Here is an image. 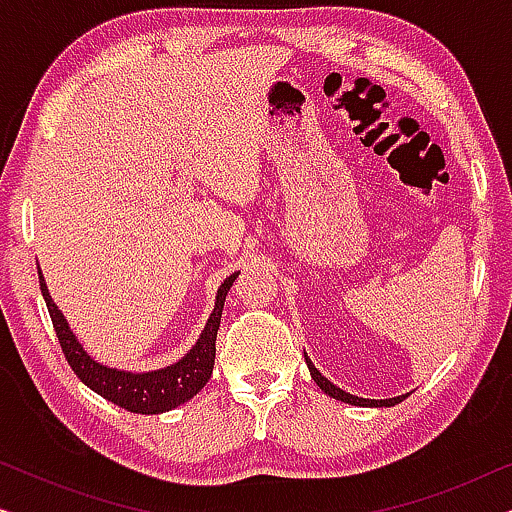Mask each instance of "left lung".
Masks as SVG:
<instances>
[{
  "label": "left lung",
  "mask_w": 512,
  "mask_h": 512,
  "mask_svg": "<svg viewBox=\"0 0 512 512\" xmlns=\"http://www.w3.org/2000/svg\"><path fill=\"white\" fill-rule=\"evenodd\" d=\"M305 361H307V368H310V375H312V380L319 384V389L324 391V394H328V396L338 398V401H342V403H352V405H375V408H382V405H396V403H401L403 398H405V396H398V398H387V401H368V398L352 396V394H347V391H342L340 387H335L333 382H328L326 377L321 375L319 370L312 366V361L307 359V356H305Z\"/></svg>",
  "instance_id": "8db88e82"
}]
</instances>
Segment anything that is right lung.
Returning <instances> with one entry per match:
<instances>
[{
  "instance_id": "obj_1",
  "label": "right lung",
  "mask_w": 512,
  "mask_h": 512,
  "mask_svg": "<svg viewBox=\"0 0 512 512\" xmlns=\"http://www.w3.org/2000/svg\"><path fill=\"white\" fill-rule=\"evenodd\" d=\"M237 277L230 275L226 282L221 284L219 296H216V305L212 317H209L205 331H202L200 340L195 342V347L188 352L184 359L167 366L163 370H153V373H123V370L104 368L100 363H95L90 356L83 352L79 342L69 331L65 317L55 307V303L48 296V289L44 279L39 275L41 296L46 300L48 314H51L55 335L62 347V354L69 363V368L74 370L76 377L95 391L107 398V401L121 405V408L130 412H139V415H158V412L172 410L177 405L186 403L188 398H193L198 391L205 387L209 377H212L214 368V354H216V333H219L221 324V312H223V300L228 296V289L233 286Z\"/></svg>"
}]
</instances>
